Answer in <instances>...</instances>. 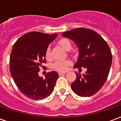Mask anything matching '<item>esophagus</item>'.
I'll return each mask as SVG.
<instances>
[{"label":"esophagus","instance_id":"obj_1","mask_svg":"<svg viewBox=\"0 0 121 121\" xmlns=\"http://www.w3.org/2000/svg\"><path fill=\"white\" fill-rule=\"evenodd\" d=\"M67 72H60V73H58V74L60 76V75H62V74H66Z\"/></svg>","mask_w":121,"mask_h":121}]
</instances>
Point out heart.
<instances>
[{
  "instance_id": "heart-1",
  "label": "heart",
  "mask_w": 121,
  "mask_h": 121,
  "mask_svg": "<svg viewBox=\"0 0 121 121\" xmlns=\"http://www.w3.org/2000/svg\"><path fill=\"white\" fill-rule=\"evenodd\" d=\"M58 44L60 45L63 49L66 50H69L71 48L72 45L70 40L67 38H62L59 40ZM45 56L46 59L49 60L51 59V52L50 48L48 47L45 50ZM71 64V61L66 60H58L56 61L55 63L52 65V67L56 71L60 72H64L67 70L68 66Z\"/></svg>"
}]
</instances>
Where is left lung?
<instances>
[{"instance_id":"left-lung-1","label":"left lung","mask_w":121,"mask_h":121,"mask_svg":"<svg viewBox=\"0 0 121 121\" xmlns=\"http://www.w3.org/2000/svg\"><path fill=\"white\" fill-rule=\"evenodd\" d=\"M62 35L73 40L79 48L78 60L74 67L87 69L84 76L76 73L71 88L80 96L93 95L101 89L109 74L112 62L109 45L97 32L86 28L67 31Z\"/></svg>"}]
</instances>
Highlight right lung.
Returning <instances> with one entry per match:
<instances>
[{
	"label": "right lung",
	"mask_w": 121,
	"mask_h": 121,
	"mask_svg": "<svg viewBox=\"0 0 121 121\" xmlns=\"http://www.w3.org/2000/svg\"><path fill=\"white\" fill-rule=\"evenodd\" d=\"M57 34H47L38 32L25 34L12 48L9 59V70L20 91L28 98L42 100L52 93L58 78L56 71L47 73L45 78H40L39 67L46 69L45 50L55 39Z\"/></svg>",
	"instance_id": "add662e5"
}]
</instances>
